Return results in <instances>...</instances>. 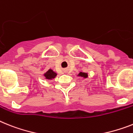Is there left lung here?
Instances as JSON below:
<instances>
[{"mask_svg": "<svg viewBox=\"0 0 133 133\" xmlns=\"http://www.w3.org/2000/svg\"><path fill=\"white\" fill-rule=\"evenodd\" d=\"M77 76L82 77V78H87L88 77V73L80 72L78 74H77Z\"/></svg>", "mask_w": 133, "mask_h": 133, "instance_id": "left-lung-1", "label": "left lung"}]
</instances>
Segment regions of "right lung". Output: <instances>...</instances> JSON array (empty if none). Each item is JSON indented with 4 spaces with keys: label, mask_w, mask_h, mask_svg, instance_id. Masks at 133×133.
<instances>
[{
    "label": "right lung",
    "mask_w": 133,
    "mask_h": 133,
    "mask_svg": "<svg viewBox=\"0 0 133 133\" xmlns=\"http://www.w3.org/2000/svg\"><path fill=\"white\" fill-rule=\"evenodd\" d=\"M43 70V69H42ZM42 75L44 76V78L47 80H53V78H55V77L57 76V74L55 72H54L52 69H49V70H47L45 73H44Z\"/></svg>",
    "instance_id": "obj_1"
}]
</instances>
